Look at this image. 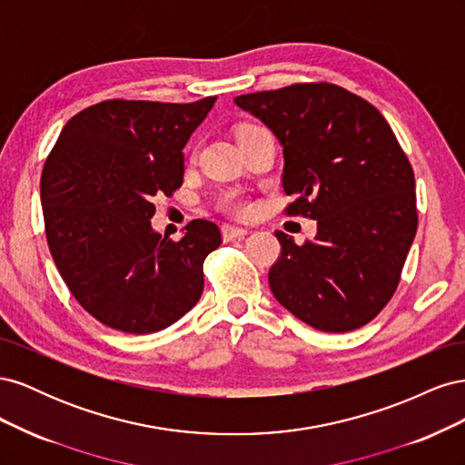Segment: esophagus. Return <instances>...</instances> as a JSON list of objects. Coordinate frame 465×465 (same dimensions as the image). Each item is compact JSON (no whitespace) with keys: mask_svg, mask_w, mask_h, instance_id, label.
Listing matches in <instances>:
<instances>
[{"mask_svg":"<svg viewBox=\"0 0 465 465\" xmlns=\"http://www.w3.org/2000/svg\"><path fill=\"white\" fill-rule=\"evenodd\" d=\"M246 234H248V231L242 227H234V224H223V238L227 242L241 241V238H244Z\"/></svg>","mask_w":465,"mask_h":465,"instance_id":"1","label":"esophagus"}]
</instances>
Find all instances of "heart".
I'll list each match as a JSON object with an SVG mask.
<instances>
[{"label": "heart", "instance_id": "1", "mask_svg": "<svg viewBox=\"0 0 465 465\" xmlns=\"http://www.w3.org/2000/svg\"><path fill=\"white\" fill-rule=\"evenodd\" d=\"M244 128H250V125H244ZM244 128H241V130H244ZM241 130H238V132H241ZM223 205L227 207L229 211H232V213H238V215H242L248 211V203L241 198V195H236V193H229L227 198H224Z\"/></svg>", "mask_w": 465, "mask_h": 465}]
</instances>
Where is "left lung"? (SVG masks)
Listing matches in <instances>:
<instances>
[{
    "mask_svg": "<svg viewBox=\"0 0 465 465\" xmlns=\"http://www.w3.org/2000/svg\"><path fill=\"white\" fill-rule=\"evenodd\" d=\"M283 145L287 215L318 221L314 241L277 231L273 297L328 333L362 328L390 302L417 232L415 176L384 116L333 83L241 94Z\"/></svg>",
    "mask_w": 465,
    "mask_h": 465,
    "instance_id": "left-lung-1",
    "label": "left lung"
}]
</instances>
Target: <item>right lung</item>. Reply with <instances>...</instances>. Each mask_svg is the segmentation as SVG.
Returning a JSON list of instances; mask_svg holds the SVG:
<instances>
[{
  "mask_svg": "<svg viewBox=\"0 0 465 465\" xmlns=\"http://www.w3.org/2000/svg\"><path fill=\"white\" fill-rule=\"evenodd\" d=\"M217 96L188 104L112 98L69 120L42 168L40 202L55 267L104 326L153 333L203 292V260L221 244L193 219L174 242L151 229L154 195L184 180V145Z\"/></svg>",
  "mask_w": 465,
  "mask_h": 465,
  "instance_id": "obj_1",
  "label": "right lung"
}]
</instances>
